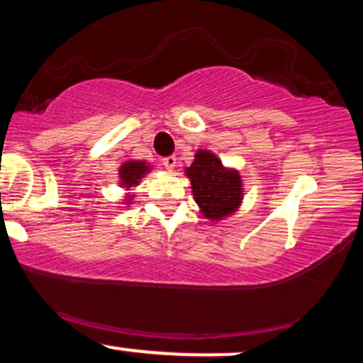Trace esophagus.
<instances>
[{
    "label": "esophagus",
    "instance_id": "1",
    "mask_svg": "<svg viewBox=\"0 0 363 363\" xmlns=\"http://www.w3.org/2000/svg\"><path fill=\"white\" fill-rule=\"evenodd\" d=\"M164 165H165V169H169V170H174L176 169V165H177V158L176 157H165L164 158Z\"/></svg>",
    "mask_w": 363,
    "mask_h": 363
}]
</instances>
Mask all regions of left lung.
<instances>
[{
    "instance_id": "obj_1",
    "label": "left lung",
    "mask_w": 363,
    "mask_h": 363,
    "mask_svg": "<svg viewBox=\"0 0 363 363\" xmlns=\"http://www.w3.org/2000/svg\"><path fill=\"white\" fill-rule=\"evenodd\" d=\"M193 187L194 201L210 220H222L242 201V181L234 169L223 167L222 160L208 150H199L191 167L186 169Z\"/></svg>"
}]
</instances>
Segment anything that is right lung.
I'll use <instances>...</instances> for the list:
<instances>
[{"label": "right lung", "instance_id": "add662e5", "mask_svg": "<svg viewBox=\"0 0 363 363\" xmlns=\"http://www.w3.org/2000/svg\"><path fill=\"white\" fill-rule=\"evenodd\" d=\"M148 170H150V167H148L147 162H138V160L124 162L123 167L119 169V179H121L119 184L123 187H126V189H129V187H133V186H138L141 177H143ZM131 199H133V196L129 194L126 203L131 201Z\"/></svg>", "mask_w": 363, "mask_h": 363}]
</instances>
